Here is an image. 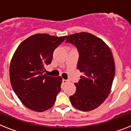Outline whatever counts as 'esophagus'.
Masks as SVG:
<instances>
[{"mask_svg":"<svg viewBox=\"0 0 131 131\" xmlns=\"http://www.w3.org/2000/svg\"><path fill=\"white\" fill-rule=\"evenodd\" d=\"M67 82H68V80H65V79H62V83H63V84H66Z\"/></svg>","mask_w":131,"mask_h":131,"instance_id":"obj_1","label":"esophagus"}]
</instances>
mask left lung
I'll return each mask as SVG.
<instances>
[{"label": "left lung", "mask_w": 131, "mask_h": 131, "mask_svg": "<svg viewBox=\"0 0 131 131\" xmlns=\"http://www.w3.org/2000/svg\"><path fill=\"white\" fill-rule=\"evenodd\" d=\"M66 43L77 49V69L84 74L75 83L76 92L69 97L70 101L81 111H90L100 106L110 92L115 75L112 52L101 39L87 32L69 35Z\"/></svg>", "instance_id": "obj_1"}]
</instances>
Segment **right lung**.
I'll list each match as a JSON object with an SVG mask.
<instances>
[{
	"label": "right lung",
	"mask_w": 131,
	"mask_h": 131,
	"mask_svg": "<svg viewBox=\"0 0 131 131\" xmlns=\"http://www.w3.org/2000/svg\"><path fill=\"white\" fill-rule=\"evenodd\" d=\"M67 36L37 34L18 46L9 67L12 88L25 106L43 112L52 107L61 90L62 78L44 74L45 66L52 62L53 52Z\"/></svg>",
	"instance_id": "add662e5"
}]
</instances>
